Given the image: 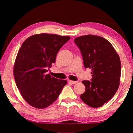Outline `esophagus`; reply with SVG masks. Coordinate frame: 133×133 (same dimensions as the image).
I'll list each match as a JSON object with an SVG mask.
<instances>
[{
    "mask_svg": "<svg viewBox=\"0 0 133 133\" xmlns=\"http://www.w3.org/2000/svg\"><path fill=\"white\" fill-rule=\"evenodd\" d=\"M68 82L70 83H72V84H75L78 83V81H71V80H68Z\"/></svg>",
    "mask_w": 133,
    "mask_h": 133,
    "instance_id": "obj_1",
    "label": "esophagus"
}]
</instances>
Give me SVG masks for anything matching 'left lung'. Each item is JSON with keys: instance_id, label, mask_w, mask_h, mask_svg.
Returning <instances> with one entry per match:
<instances>
[{"instance_id": "8db88e82", "label": "left lung", "mask_w": 133, "mask_h": 133, "mask_svg": "<svg viewBox=\"0 0 133 133\" xmlns=\"http://www.w3.org/2000/svg\"><path fill=\"white\" fill-rule=\"evenodd\" d=\"M85 68L91 69V81H83L86 90L81 95L87 105L97 108L113 97L119 86L121 68L119 55L104 38L86 35L76 38Z\"/></svg>"}]
</instances>
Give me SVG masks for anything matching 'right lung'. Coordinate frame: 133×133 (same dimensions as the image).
<instances>
[{"mask_svg": "<svg viewBox=\"0 0 133 133\" xmlns=\"http://www.w3.org/2000/svg\"><path fill=\"white\" fill-rule=\"evenodd\" d=\"M70 36L42 33L26 39L16 57L14 75L22 97L30 105L44 109L57 99L66 80L47 74L59 50Z\"/></svg>", "mask_w": 133, "mask_h": 133, "instance_id": "right-lung-1", "label": "right lung"}]
</instances>
